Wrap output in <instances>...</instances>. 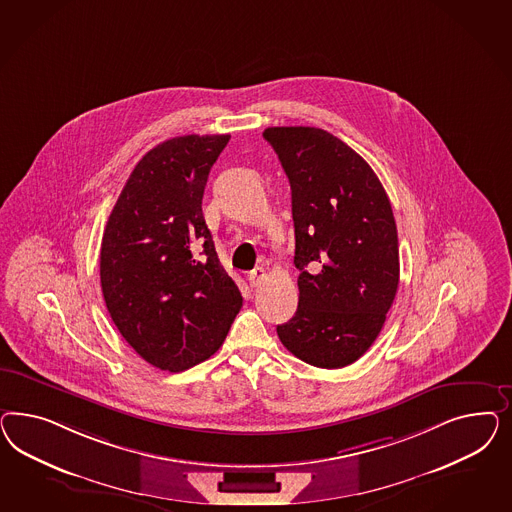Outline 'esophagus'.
Here are the masks:
<instances>
[{
    "label": "esophagus",
    "mask_w": 512,
    "mask_h": 512,
    "mask_svg": "<svg viewBox=\"0 0 512 512\" xmlns=\"http://www.w3.org/2000/svg\"><path fill=\"white\" fill-rule=\"evenodd\" d=\"M264 278H266V272H264L263 266H257L255 270L249 272V285H251V287H257V285L263 283Z\"/></svg>",
    "instance_id": "obj_1"
}]
</instances>
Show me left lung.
<instances>
[{"label":"left lung","mask_w":512,"mask_h":512,"mask_svg":"<svg viewBox=\"0 0 512 512\" xmlns=\"http://www.w3.org/2000/svg\"><path fill=\"white\" fill-rule=\"evenodd\" d=\"M291 184L298 308L278 326L296 358L336 370L362 357L400 281L398 231L372 167L319 127H268Z\"/></svg>","instance_id":"8db88e82"}]
</instances>
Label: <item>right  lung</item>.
<instances>
[{"instance_id":"1","label":"right lung","mask_w":512,"mask_h":512,"mask_svg":"<svg viewBox=\"0 0 512 512\" xmlns=\"http://www.w3.org/2000/svg\"><path fill=\"white\" fill-rule=\"evenodd\" d=\"M231 135H184L144 155L110 212L101 289L124 340L159 370L212 357L242 295L202 216L208 174Z\"/></svg>"}]
</instances>
